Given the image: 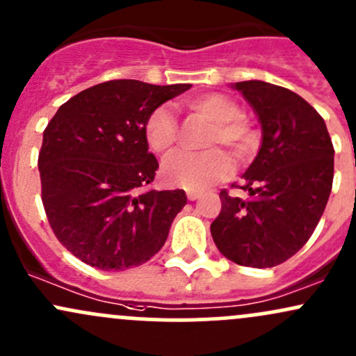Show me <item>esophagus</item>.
I'll list each match as a JSON object with an SVG mask.
<instances>
[{
    "label": "esophagus",
    "mask_w": 356,
    "mask_h": 356,
    "mask_svg": "<svg viewBox=\"0 0 356 356\" xmlns=\"http://www.w3.org/2000/svg\"><path fill=\"white\" fill-rule=\"evenodd\" d=\"M199 197H201V193H197V191H187V199L189 201H196Z\"/></svg>",
    "instance_id": "34e87169"
}]
</instances>
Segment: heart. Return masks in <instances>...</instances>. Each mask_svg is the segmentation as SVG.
Here are the masks:
<instances>
[{"instance_id": "1", "label": "heart", "mask_w": 356, "mask_h": 356, "mask_svg": "<svg viewBox=\"0 0 356 356\" xmlns=\"http://www.w3.org/2000/svg\"><path fill=\"white\" fill-rule=\"evenodd\" d=\"M184 106L194 115L213 123L206 147H225L233 152L238 162H247L259 148V135L243 118V109L233 97L222 92H204L187 97ZM147 145L163 155L174 148L179 136V123L170 108L159 106L150 113L143 127ZM232 157L221 148L191 154L175 152L162 163V177L172 186L202 191L229 177Z\"/></svg>"}]
</instances>
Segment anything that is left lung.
Instances as JSON below:
<instances>
[{
	"instance_id": "obj_1",
	"label": "left lung",
	"mask_w": 356,
	"mask_h": 356,
	"mask_svg": "<svg viewBox=\"0 0 356 356\" xmlns=\"http://www.w3.org/2000/svg\"><path fill=\"white\" fill-rule=\"evenodd\" d=\"M235 89L255 109L261 147L238 189H222L221 213L211 222L214 243L243 267L280 265L309 240L330 199L334 148L324 120L296 92L264 81Z\"/></svg>"
}]
</instances>
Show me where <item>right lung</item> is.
I'll list each match as a JSON object with an SVG mask.
<instances>
[{"label": "right lung", "mask_w": 356, "mask_h": 356, "mask_svg": "<svg viewBox=\"0 0 356 356\" xmlns=\"http://www.w3.org/2000/svg\"><path fill=\"white\" fill-rule=\"evenodd\" d=\"M191 84L115 79L62 104L44 131L38 170L47 220L65 248L99 270L150 260L186 206L182 189H147L159 169L143 127Z\"/></svg>", "instance_id": "add662e5"}]
</instances>
